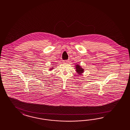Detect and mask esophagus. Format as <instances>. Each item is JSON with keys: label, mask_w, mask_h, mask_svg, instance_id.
Instances as JSON below:
<instances>
[{"label": "esophagus", "mask_w": 130, "mask_h": 130, "mask_svg": "<svg viewBox=\"0 0 130 130\" xmlns=\"http://www.w3.org/2000/svg\"><path fill=\"white\" fill-rule=\"evenodd\" d=\"M69 60L68 59V60H63V63H67V62H68V61H69Z\"/></svg>", "instance_id": "34e87169"}]
</instances>
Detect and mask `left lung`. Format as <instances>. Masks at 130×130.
<instances>
[{"label":"left lung","instance_id":"obj_1","mask_svg":"<svg viewBox=\"0 0 130 130\" xmlns=\"http://www.w3.org/2000/svg\"><path fill=\"white\" fill-rule=\"evenodd\" d=\"M75 68H76V71L77 72V73L79 75H82L83 73L84 70V69L82 68V67H81L80 65H79V64L76 65H75Z\"/></svg>","mask_w":130,"mask_h":130}]
</instances>
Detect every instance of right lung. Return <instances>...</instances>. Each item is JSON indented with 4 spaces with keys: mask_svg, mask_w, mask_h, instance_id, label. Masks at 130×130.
I'll list each match as a JSON object with an SVG mask.
<instances>
[{
    "mask_svg": "<svg viewBox=\"0 0 130 130\" xmlns=\"http://www.w3.org/2000/svg\"><path fill=\"white\" fill-rule=\"evenodd\" d=\"M53 67H52V68H51V69H50V71H51V70H52V69H53Z\"/></svg>",
    "mask_w": 130,
    "mask_h": 130,
    "instance_id": "obj_1",
    "label": "right lung"
}]
</instances>
